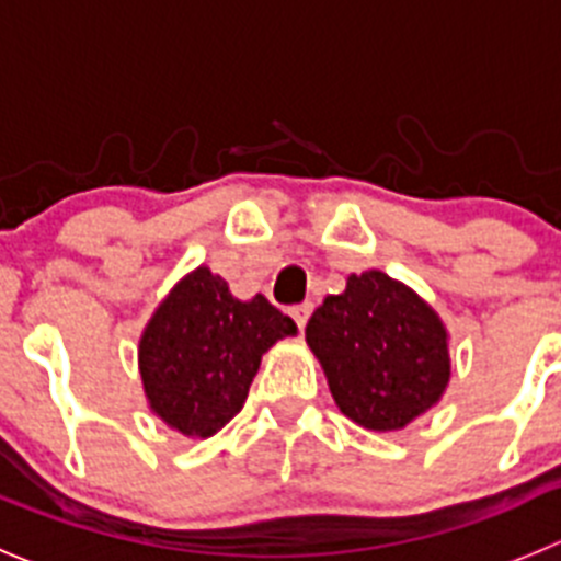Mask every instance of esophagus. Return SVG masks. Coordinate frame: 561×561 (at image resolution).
Listing matches in <instances>:
<instances>
[{
	"label": "esophagus",
	"mask_w": 561,
	"mask_h": 561,
	"mask_svg": "<svg viewBox=\"0 0 561 561\" xmlns=\"http://www.w3.org/2000/svg\"><path fill=\"white\" fill-rule=\"evenodd\" d=\"M310 316H312V305H310V301H305V305L290 307V318H293V321H296L298 329H305V327H307V321H310Z\"/></svg>",
	"instance_id": "esophagus-1"
}]
</instances>
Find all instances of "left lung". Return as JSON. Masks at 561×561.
<instances>
[{
  "label": "left lung",
  "instance_id": "left-lung-1",
  "mask_svg": "<svg viewBox=\"0 0 561 561\" xmlns=\"http://www.w3.org/2000/svg\"><path fill=\"white\" fill-rule=\"evenodd\" d=\"M332 399L370 432H399L439 404L451 381V337L410 285L385 271L345 279L305 329Z\"/></svg>",
  "mask_w": 561,
  "mask_h": 561
}]
</instances>
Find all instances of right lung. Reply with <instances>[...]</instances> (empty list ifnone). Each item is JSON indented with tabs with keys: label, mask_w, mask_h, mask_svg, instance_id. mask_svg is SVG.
I'll return each instance as SVG.
<instances>
[{
	"label": "right lung",
	"mask_w": 561,
	"mask_h": 561,
	"mask_svg": "<svg viewBox=\"0 0 561 561\" xmlns=\"http://www.w3.org/2000/svg\"><path fill=\"white\" fill-rule=\"evenodd\" d=\"M296 332L263 293L240 301L198 265L140 332L138 370L151 415L185 437H213L243 410L263 354Z\"/></svg>",
	"instance_id": "1"
}]
</instances>
